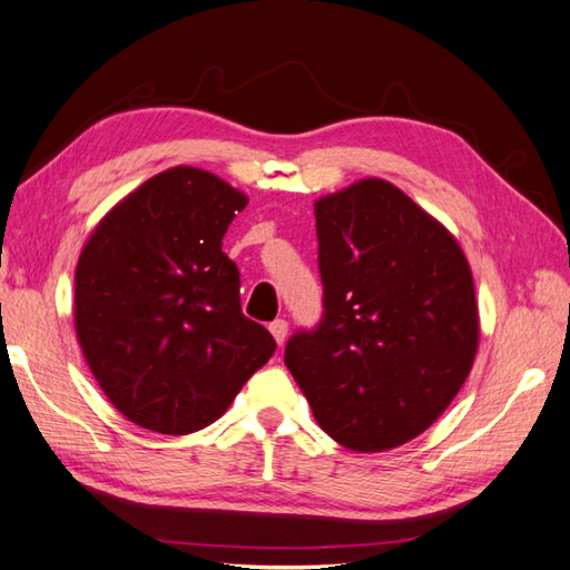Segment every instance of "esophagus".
I'll list each match as a JSON object with an SVG mask.
<instances>
[{"label":"esophagus","mask_w":570,"mask_h":570,"mask_svg":"<svg viewBox=\"0 0 570 570\" xmlns=\"http://www.w3.org/2000/svg\"><path fill=\"white\" fill-rule=\"evenodd\" d=\"M269 330H272V335H274V340H276V345H284L286 342V335H288V323L286 321H274L272 325H269Z\"/></svg>","instance_id":"34e87169"}]
</instances>
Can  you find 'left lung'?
<instances>
[{
	"label": "left lung",
	"mask_w": 570,
	"mask_h": 570,
	"mask_svg": "<svg viewBox=\"0 0 570 570\" xmlns=\"http://www.w3.org/2000/svg\"><path fill=\"white\" fill-rule=\"evenodd\" d=\"M323 321L284 362L313 415L352 452H386L456 399L479 352L464 249L391 181L368 177L315 202Z\"/></svg>",
	"instance_id": "8db88e82"
}]
</instances>
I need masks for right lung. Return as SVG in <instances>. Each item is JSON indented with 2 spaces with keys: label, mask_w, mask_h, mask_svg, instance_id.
Listing matches in <instances>:
<instances>
[{
  "label": "right lung",
  "mask_w": 570,
  "mask_h": 570,
  "mask_svg": "<svg viewBox=\"0 0 570 570\" xmlns=\"http://www.w3.org/2000/svg\"><path fill=\"white\" fill-rule=\"evenodd\" d=\"M247 196L198 167L142 181L106 214L75 272V330L99 389L136 425L216 422L276 342L240 308L223 235Z\"/></svg>",
  "instance_id": "obj_1"
}]
</instances>
